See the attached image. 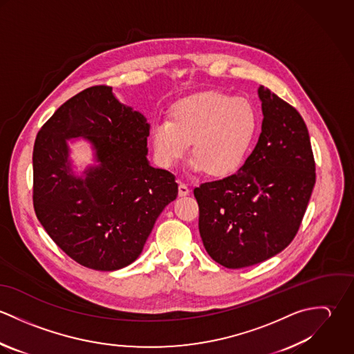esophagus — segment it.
<instances>
[{"label": "esophagus", "instance_id": "1", "mask_svg": "<svg viewBox=\"0 0 354 354\" xmlns=\"http://www.w3.org/2000/svg\"><path fill=\"white\" fill-rule=\"evenodd\" d=\"M178 195H180V196H187V195H189V188H188L187 184H184V183H180V184H178Z\"/></svg>", "mask_w": 354, "mask_h": 354}]
</instances>
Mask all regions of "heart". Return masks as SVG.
<instances>
[{"label": "heart", "mask_w": 354, "mask_h": 354, "mask_svg": "<svg viewBox=\"0 0 354 354\" xmlns=\"http://www.w3.org/2000/svg\"><path fill=\"white\" fill-rule=\"evenodd\" d=\"M256 127V111L250 102L218 91L194 94L176 102L167 121L152 127L153 156L160 167L173 169L192 143V170L226 177L243 165Z\"/></svg>", "instance_id": "heart-1"}]
</instances>
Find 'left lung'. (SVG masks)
Returning <instances> with one entry per match:
<instances>
[{
    "instance_id": "1",
    "label": "left lung",
    "mask_w": 354,
    "mask_h": 354,
    "mask_svg": "<svg viewBox=\"0 0 354 354\" xmlns=\"http://www.w3.org/2000/svg\"><path fill=\"white\" fill-rule=\"evenodd\" d=\"M257 93L264 117L252 153L237 173L194 189L204 248L227 268L283 251L300 229L316 181L303 117L268 88Z\"/></svg>"
}]
</instances>
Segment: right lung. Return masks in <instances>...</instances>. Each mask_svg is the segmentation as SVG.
<instances>
[{
  "label": "right lung",
  "instance_id": "obj_1",
  "mask_svg": "<svg viewBox=\"0 0 354 354\" xmlns=\"http://www.w3.org/2000/svg\"><path fill=\"white\" fill-rule=\"evenodd\" d=\"M90 140L100 166L70 173L66 140ZM150 125L94 86L61 104L37 135L32 202L51 240L76 263L114 271L135 261L162 209L177 198L174 176L147 160Z\"/></svg>",
  "mask_w": 354,
  "mask_h": 354
}]
</instances>
